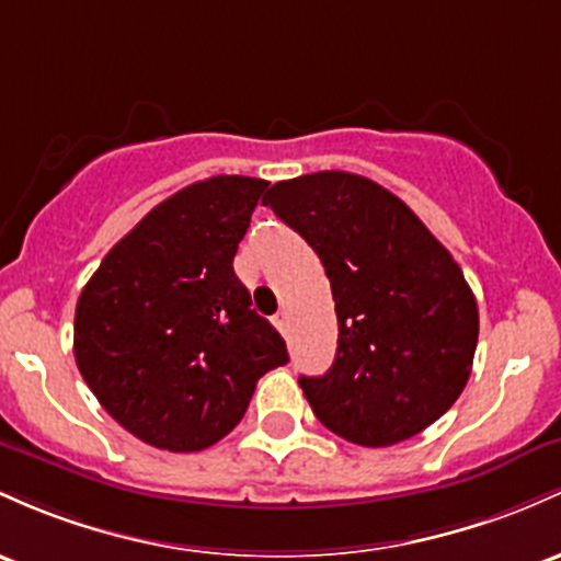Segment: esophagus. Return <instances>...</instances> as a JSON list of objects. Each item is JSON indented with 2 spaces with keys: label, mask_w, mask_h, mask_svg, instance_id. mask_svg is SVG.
<instances>
[{
  "label": "esophagus",
  "mask_w": 561,
  "mask_h": 561,
  "mask_svg": "<svg viewBox=\"0 0 561 561\" xmlns=\"http://www.w3.org/2000/svg\"><path fill=\"white\" fill-rule=\"evenodd\" d=\"M274 328L279 330V332H285V328H287V313L285 311L276 313V317H274Z\"/></svg>",
  "instance_id": "1"
}]
</instances>
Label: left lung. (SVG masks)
<instances>
[{"label": "left lung", "instance_id": "1", "mask_svg": "<svg viewBox=\"0 0 561 561\" xmlns=\"http://www.w3.org/2000/svg\"><path fill=\"white\" fill-rule=\"evenodd\" d=\"M322 261L337 313L335 362L300 375L313 415L362 447L421 434L466 389L479 311L445 244L389 188L324 170L263 196Z\"/></svg>", "mask_w": 561, "mask_h": 561}]
</instances>
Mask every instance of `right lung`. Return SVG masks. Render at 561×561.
<instances>
[{
	"label": "right lung",
	"instance_id": "1",
	"mask_svg": "<svg viewBox=\"0 0 561 561\" xmlns=\"http://www.w3.org/2000/svg\"><path fill=\"white\" fill-rule=\"evenodd\" d=\"M268 183L215 175L122 237L77 300L73 356L103 410L146 445L199 453L242 421L261 375L287 365L250 309L233 255Z\"/></svg>",
	"mask_w": 561,
	"mask_h": 561
}]
</instances>
